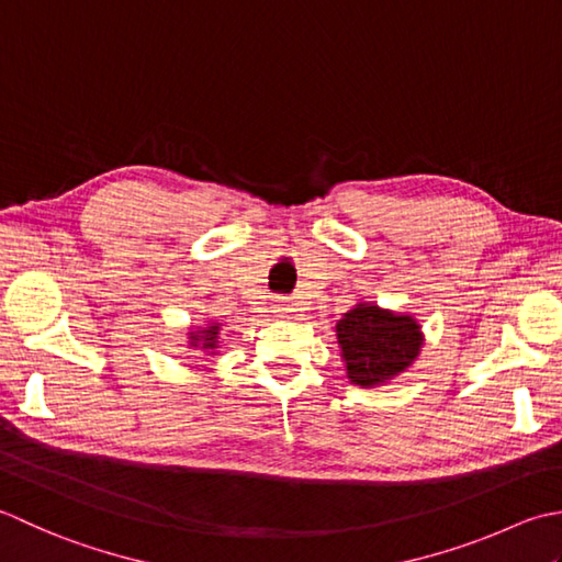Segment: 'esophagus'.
Segmentation results:
<instances>
[{"label": "esophagus", "mask_w": 562, "mask_h": 562, "mask_svg": "<svg viewBox=\"0 0 562 562\" xmlns=\"http://www.w3.org/2000/svg\"><path fill=\"white\" fill-rule=\"evenodd\" d=\"M273 307H277V313H279V315H285V313H291V311H293L291 303H289V301H283V297H281V301H277V305H273Z\"/></svg>", "instance_id": "34e87169"}]
</instances>
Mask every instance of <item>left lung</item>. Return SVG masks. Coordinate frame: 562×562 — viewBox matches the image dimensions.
Listing matches in <instances>:
<instances>
[{
	"instance_id": "8db88e82",
	"label": "left lung",
	"mask_w": 562,
	"mask_h": 562,
	"mask_svg": "<svg viewBox=\"0 0 562 562\" xmlns=\"http://www.w3.org/2000/svg\"><path fill=\"white\" fill-rule=\"evenodd\" d=\"M341 357L351 383L375 385L391 381L415 361L422 347L419 325L407 315L359 305L337 323Z\"/></svg>"
}]
</instances>
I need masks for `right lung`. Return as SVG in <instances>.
Instances as JSON below:
<instances>
[{
	"mask_svg": "<svg viewBox=\"0 0 562 562\" xmlns=\"http://www.w3.org/2000/svg\"><path fill=\"white\" fill-rule=\"evenodd\" d=\"M215 335H217V331H215V327H211V329H205L203 331V341H201V345H203V349H209V347H213V339H215ZM193 347H196V345H193Z\"/></svg>",
	"mask_w": 562,
	"mask_h": 562,
	"instance_id": "right-lung-1",
	"label": "right lung"
}]
</instances>
